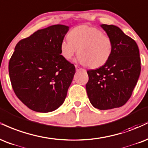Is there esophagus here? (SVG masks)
Returning <instances> with one entry per match:
<instances>
[{"mask_svg":"<svg viewBox=\"0 0 148 148\" xmlns=\"http://www.w3.org/2000/svg\"><path fill=\"white\" fill-rule=\"evenodd\" d=\"M75 69H76V71H80L82 70H83L82 69H81V68L78 67L77 66H75Z\"/></svg>","mask_w":148,"mask_h":148,"instance_id":"1","label":"esophagus"}]
</instances>
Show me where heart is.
Segmentation results:
<instances>
[{"label":"heart","instance_id":"heart-1","mask_svg":"<svg viewBox=\"0 0 148 148\" xmlns=\"http://www.w3.org/2000/svg\"><path fill=\"white\" fill-rule=\"evenodd\" d=\"M60 53L65 60H70L77 53L79 63L92 69L102 66L112 57L114 44L110 37L94 27L80 25L69 32L68 39L60 43Z\"/></svg>","mask_w":148,"mask_h":148}]
</instances>
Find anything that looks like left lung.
<instances>
[{
    "label": "left lung",
    "instance_id": "8db88e82",
    "mask_svg": "<svg viewBox=\"0 0 148 148\" xmlns=\"http://www.w3.org/2000/svg\"><path fill=\"white\" fill-rule=\"evenodd\" d=\"M101 27L112 39L114 50L105 65L87 71L86 89L91 105L107 110L122 107L128 101L141 68L136 41L117 26L102 24Z\"/></svg>",
    "mask_w": 148,
    "mask_h": 148
}]
</instances>
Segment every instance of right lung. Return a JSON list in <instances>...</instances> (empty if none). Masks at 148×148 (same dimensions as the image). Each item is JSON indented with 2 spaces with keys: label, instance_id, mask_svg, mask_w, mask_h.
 Segmentation results:
<instances>
[{
  "label": "right lung",
  "instance_id": "1",
  "mask_svg": "<svg viewBox=\"0 0 148 148\" xmlns=\"http://www.w3.org/2000/svg\"><path fill=\"white\" fill-rule=\"evenodd\" d=\"M69 27L54 25L19 41L9 62L16 95L36 112L55 111L64 103L75 67L60 55Z\"/></svg>",
  "mask_w": 148,
  "mask_h": 148
}]
</instances>
